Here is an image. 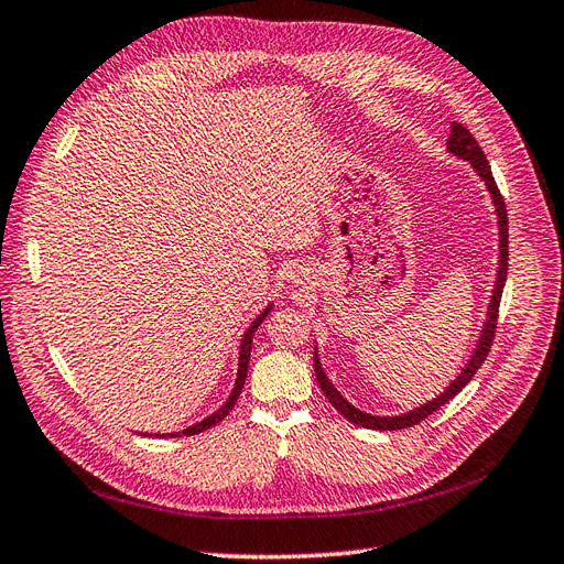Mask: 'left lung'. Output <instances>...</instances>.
<instances>
[{"label": "left lung", "mask_w": 564, "mask_h": 564, "mask_svg": "<svg viewBox=\"0 0 564 564\" xmlns=\"http://www.w3.org/2000/svg\"><path fill=\"white\" fill-rule=\"evenodd\" d=\"M446 149H448V153L458 155L460 160H468L473 170L479 174V180L485 182V186L489 188L491 200L496 205L498 238H501V243H498V246H501V254H498V271H496V283H494L487 321H485V328H481V333H479V343L473 349V357L468 359V364H465V368H460V373L456 376V380H452V384H448V388L440 397H434L432 401H427V404L401 413V415H371V413H366L357 406H351L349 401L333 388V382L324 373V368H321L318 354L314 349V373H316L321 390H324V394L328 397L330 404L337 411H340L349 423L368 427V430H404V427H411V425H417L421 421H425L427 415H432L434 411L442 409L448 399H454L465 388V384L473 380V376L477 373V368L485 364L487 354L491 349V340H494V333H496V318H498V304H501L503 285H506V276H508V213H506V203H503L501 191H498V186L494 182V174H491V167L487 163L485 151L479 149V143L475 141V137L468 130H465L460 122H452V137H448V141H446Z\"/></svg>", "instance_id": "left-lung-1"}]
</instances>
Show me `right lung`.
Masks as SVG:
<instances>
[{
  "mask_svg": "<svg viewBox=\"0 0 564 564\" xmlns=\"http://www.w3.org/2000/svg\"><path fill=\"white\" fill-rule=\"evenodd\" d=\"M271 312V304L269 307H264L262 312H260V316H257L252 324L248 326V330H246V335H243V340H240V351H238V376H236V382H234V390H231V394H229V399L224 401V404L213 413V415H207L205 421H200V423H196V425H191V427H186V430H182V432H170V434H163V437H180V434H198V432H203V430H210L213 425H217L219 421H224V417L229 415V411L234 409V404H236V399H238V394H240V390H243V384H246V376H248V364H250V349H252V335H254V330L260 328V324L262 321L267 318V314ZM151 437V434H149ZM155 437H160V434H155Z\"/></svg>",
  "mask_w": 564,
  "mask_h": 564,
  "instance_id": "right-lung-1",
  "label": "right lung"
}]
</instances>
